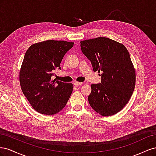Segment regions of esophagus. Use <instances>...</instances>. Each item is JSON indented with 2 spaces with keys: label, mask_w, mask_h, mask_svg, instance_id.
<instances>
[{
  "label": "esophagus",
  "mask_w": 156,
  "mask_h": 156,
  "mask_svg": "<svg viewBox=\"0 0 156 156\" xmlns=\"http://www.w3.org/2000/svg\"><path fill=\"white\" fill-rule=\"evenodd\" d=\"M82 84H83V83H80V82H75V83H73L75 87H79V86H80V85H81Z\"/></svg>",
  "instance_id": "1"
}]
</instances>
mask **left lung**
Returning <instances> with one entry per match:
<instances>
[{"label": "left lung", "mask_w": 156, "mask_h": 156, "mask_svg": "<svg viewBox=\"0 0 156 156\" xmlns=\"http://www.w3.org/2000/svg\"><path fill=\"white\" fill-rule=\"evenodd\" d=\"M80 43L93 70L101 73V83L91 85L90 105L102 116L116 114L129 101L135 85V71L128 51L123 44L105 37Z\"/></svg>", "instance_id": "1"}]
</instances>
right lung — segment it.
<instances>
[{
  "mask_svg": "<svg viewBox=\"0 0 156 156\" xmlns=\"http://www.w3.org/2000/svg\"><path fill=\"white\" fill-rule=\"evenodd\" d=\"M73 42L47 40L28 49L20 72L23 94L37 112L53 115L66 106L73 86L52 79L56 69H60L64 56Z\"/></svg>",
  "mask_w": 156,
  "mask_h": 156,
  "instance_id": "1",
  "label": "right lung"
}]
</instances>
